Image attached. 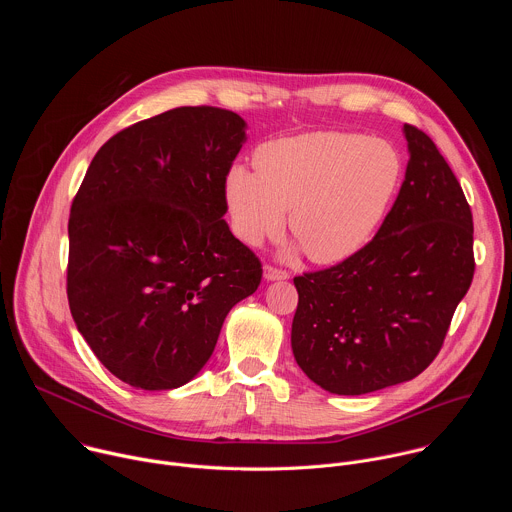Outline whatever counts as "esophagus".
<instances>
[{"instance_id": "34e87169", "label": "esophagus", "mask_w": 512, "mask_h": 512, "mask_svg": "<svg viewBox=\"0 0 512 512\" xmlns=\"http://www.w3.org/2000/svg\"><path fill=\"white\" fill-rule=\"evenodd\" d=\"M263 275H265L267 281H277V279H287L289 277V273L285 269H279L275 265H265Z\"/></svg>"}]
</instances>
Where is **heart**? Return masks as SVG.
I'll list each match as a JSON object with an SVG mask.
<instances>
[{
    "instance_id": "obj_1",
    "label": "heart",
    "mask_w": 512,
    "mask_h": 512,
    "mask_svg": "<svg viewBox=\"0 0 512 512\" xmlns=\"http://www.w3.org/2000/svg\"><path fill=\"white\" fill-rule=\"evenodd\" d=\"M255 170L237 166L225 182L235 233L261 245L287 229L320 265L367 245L399 192L403 160L385 139L310 131L259 145Z\"/></svg>"
}]
</instances>
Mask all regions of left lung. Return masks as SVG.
I'll list each match as a JSON object with an SVG mask.
<instances>
[{
  "label": "left lung",
  "instance_id": "obj_1",
  "mask_svg": "<svg viewBox=\"0 0 512 512\" xmlns=\"http://www.w3.org/2000/svg\"><path fill=\"white\" fill-rule=\"evenodd\" d=\"M409 162L375 239L352 257L294 277L291 350L336 395L415 379L442 350L474 277L472 210L427 133L403 125Z\"/></svg>",
  "mask_w": 512,
  "mask_h": 512
}]
</instances>
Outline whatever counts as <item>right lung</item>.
<instances>
[{"label":"right lung","instance_id":"obj_1","mask_svg":"<svg viewBox=\"0 0 512 512\" xmlns=\"http://www.w3.org/2000/svg\"><path fill=\"white\" fill-rule=\"evenodd\" d=\"M245 121L178 107L115 133L68 218L66 296L95 356L123 383L176 389L210 358L261 261L231 233L225 182Z\"/></svg>","mask_w":512,"mask_h":512}]
</instances>
